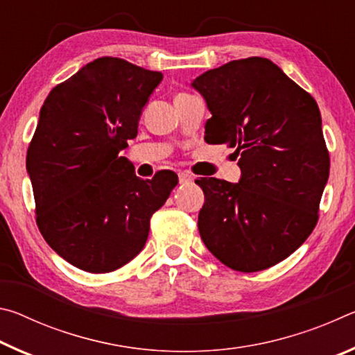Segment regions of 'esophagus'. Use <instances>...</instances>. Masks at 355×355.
<instances>
[{
  "label": "esophagus",
  "instance_id": "obj_1",
  "mask_svg": "<svg viewBox=\"0 0 355 355\" xmlns=\"http://www.w3.org/2000/svg\"><path fill=\"white\" fill-rule=\"evenodd\" d=\"M178 180H180V184H188V183H192V175L189 172H180L178 173Z\"/></svg>",
  "mask_w": 355,
  "mask_h": 355
}]
</instances>
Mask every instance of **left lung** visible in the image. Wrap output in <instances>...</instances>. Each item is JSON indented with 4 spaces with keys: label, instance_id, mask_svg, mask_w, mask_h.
Returning <instances> with one entry per match:
<instances>
[{
    "label": "left lung",
    "instance_id": "1",
    "mask_svg": "<svg viewBox=\"0 0 355 355\" xmlns=\"http://www.w3.org/2000/svg\"><path fill=\"white\" fill-rule=\"evenodd\" d=\"M192 87L207 101L208 144L235 147L241 180H196L205 203L199 232L225 266L257 272L310 236L330 158L315 98L266 58L208 70Z\"/></svg>",
    "mask_w": 355,
    "mask_h": 355
}]
</instances>
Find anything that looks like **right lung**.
<instances>
[{"mask_svg":"<svg viewBox=\"0 0 355 355\" xmlns=\"http://www.w3.org/2000/svg\"><path fill=\"white\" fill-rule=\"evenodd\" d=\"M161 71L98 58L48 94L28 147L35 222L50 248L87 272H111L146 245L150 218L178 183L172 171L136 177L119 156Z\"/></svg>","mask_w":355,"mask_h":355,"instance_id":"add662e5","label":"right lung"}]
</instances>
